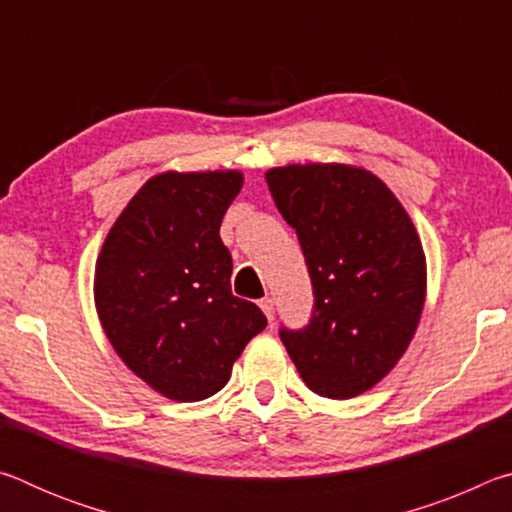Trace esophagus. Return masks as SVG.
<instances>
[{"mask_svg":"<svg viewBox=\"0 0 512 512\" xmlns=\"http://www.w3.org/2000/svg\"><path fill=\"white\" fill-rule=\"evenodd\" d=\"M259 307H262L264 316H266L268 320H273V316H275V305H273L271 298H262V300H259Z\"/></svg>","mask_w":512,"mask_h":512,"instance_id":"obj_1","label":"esophagus"}]
</instances>
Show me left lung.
<instances>
[{"label":"left lung","mask_w":512,"mask_h":512,"mask_svg":"<svg viewBox=\"0 0 512 512\" xmlns=\"http://www.w3.org/2000/svg\"><path fill=\"white\" fill-rule=\"evenodd\" d=\"M277 210L296 228L314 287L305 329H280L302 381L350 400L379 384L409 348L427 296V259L395 194L352 164L266 171Z\"/></svg>","instance_id":"8db88e82"}]
</instances>
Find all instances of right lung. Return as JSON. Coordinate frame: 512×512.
<instances>
[{
  "label": "right lung",
  "instance_id": "add662e5",
  "mask_svg": "<svg viewBox=\"0 0 512 512\" xmlns=\"http://www.w3.org/2000/svg\"><path fill=\"white\" fill-rule=\"evenodd\" d=\"M239 171H164L112 225L94 271V305L121 361L155 393L198 402L228 384L232 363L266 327L232 296V255L219 237Z\"/></svg>",
  "mask_w": 512,
  "mask_h": 512
}]
</instances>
